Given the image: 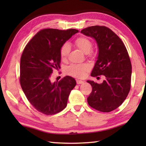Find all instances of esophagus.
Returning <instances> with one entry per match:
<instances>
[{
    "label": "esophagus",
    "mask_w": 146,
    "mask_h": 146,
    "mask_svg": "<svg viewBox=\"0 0 146 146\" xmlns=\"http://www.w3.org/2000/svg\"><path fill=\"white\" fill-rule=\"evenodd\" d=\"M76 84H82V83H84V81L83 80H76Z\"/></svg>",
    "instance_id": "obj_1"
}]
</instances>
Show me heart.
<instances>
[{
    "mask_svg": "<svg viewBox=\"0 0 146 146\" xmlns=\"http://www.w3.org/2000/svg\"><path fill=\"white\" fill-rule=\"evenodd\" d=\"M76 46L82 51L84 53L90 52L93 47V44L90 39L85 36H78L75 40ZM70 51V45L68 43H64L60 48V56L62 60H66ZM91 66L88 63L73 64L69 66L66 69L67 73L70 75L77 78H82L86 75V73L90 70Z\"/></svg>",
    "mask_w": 146,
    "mask_h": 146,
    "instance_id": "b5f03b06",
    "label": "heart"
}]
</instances>
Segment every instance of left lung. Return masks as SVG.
<instances>
[{
	"instance_id": "8db88e82",
	"label": "left lung",
	"mask_w": 146,
	"mask_h": 146,
	"mask_svg": "<svg viewBox=\"0 0 146 146\" xmlns=\"http://www.w3.org/2000/svg\"><path fill=\"white\" fill-rule=\"evenodd\" d=\"M81 33L95 38L98 44V60L91 75L106 77L102 84L88 80L92 86L88 103L101 112L112 111L123 102L131 89L132 66L127 49L119 36L108 27L90 26Z\"/></svg>"
}]
</instances>
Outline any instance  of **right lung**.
I'll use <instances>...</instances> for the list:
<instances>
[{"label": "right lung", "instance_id": "1", "mask_svg": "<svg viewBox=\"0 0 146 146\" xmlns=\"http://www.w3.org/2000/svg\"><path fill=\"white\" fill-rule=\"evenodd\" d=\"M77 29L46 28L39 31L24 49L20 65V84L27 99L44 115H55L67 106L71 91L76 86L73 77L66 76L51 82L53 70L60 68V48Z\"/></svg>", "mask_w": 146, "mask_h": 146}]
</instances>
